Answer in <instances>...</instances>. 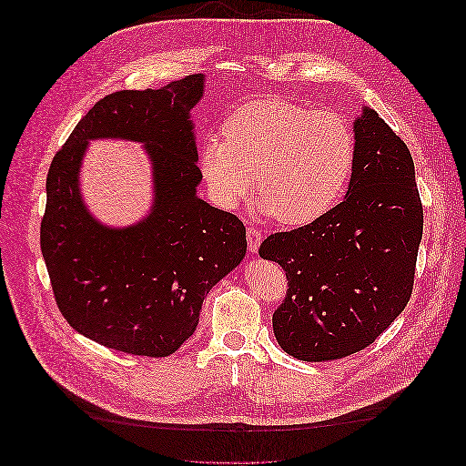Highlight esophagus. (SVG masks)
Returning <instances> with one entry per match:
<instances>
[{
    "mask_svg": "<svg viewBox=\"0 0 466 466\" xmlns=\"http://www.w3.org/2000/svg\"><path fill=\"white\" fill-rule=\"evenodd\" d=\"M247 242H248V252L256 254L258 248H259V245H261V231H259L258 228L250 226V228L247 229Z\"/></svg>",
    "mask_w": 466,
    "mask_h": 466,
    "instance_id": "obj_1",
    "label": "esophagus"
}]
</instances>
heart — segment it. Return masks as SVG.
Instances as JSON below:
<instances>
[{"instance_id":"obj_1","label":"heart","mask_w":466,"mask_h":466,"mask_svg":"<svg viewBox=\"0 0 466 466\" xmlns=\"http://www.w3.org/2000/svg\"><path fill=\"white\" fill-rule=\"evenodd\" d=\"M221 132L224 140L210 138L198 155L214 201L235 208L258 182L261 212L277 214L284 226L326 214L345 193L357 161V137L343 116L280 98L240 106Z\"/></svg>"}]
</instances>
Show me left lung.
<instances>
[{"label": "left lung", "mask_w": 466, "mask_h": 466, "mask_svg": "<svg viewBox=\"0 0 466 466\" xmlns=\"http://www.w3.org/2000/svg\"><path fill=\"white\" fill-rule=\"evenodd\" d=\"M343 201L303 228L269 235L259 256L286 271L273 331L290 357L338 360L371 345L413 290L423 205L408 146L364 107Z\"/></svg>", "instance_id": "8db88e82"}]
</instances>
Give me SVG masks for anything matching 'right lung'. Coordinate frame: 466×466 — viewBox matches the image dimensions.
<instances>
[{"label": "right lung", "mask_w": 466, "mask_h": 466, "mask_svg": "<svg viewBox=\"0 0 466 466\" xmlns=\"http://www.w3.org/2000/svg\"><path fill=\"white\" fill-rule=\"evenodd\" d=\"M205 76L98 100L56 151L47 174L41 254L68 324L107 349L168 357L193 336L203 299L247 254L242 221L197 197L189 112ZM142 141L154 165L156 201L137 227L106 228L86 210L78 167L88 139Z\"/></svg>", "instance_id": "add662e5"}]
</instances>
